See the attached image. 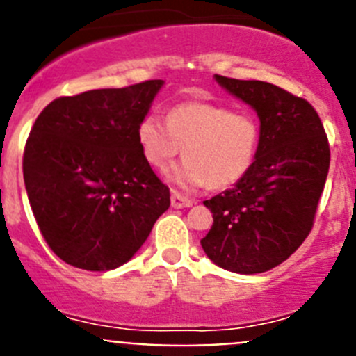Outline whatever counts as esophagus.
<instances>
[{
    "label": "esophagus",
    "instance_id": "obj_1",
    "mask_svg": "<svg viewBox=\"0 0 356 356\" xmlns=\"http://www.w3.org/2000/svg\"><path fill=\"white\" fill-rule=\"evenodd\" d=\"M171 205L175 207V209H185V207L193 205V200H188V197L184 196V194L172 191V194H171Z\"/></svg>",
    "mask_w": 356,
    "mask_h": 356
}]
</instances>
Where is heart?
I'll use <instances>...</instances> for the list:
<instances>
[{"label":"heart","instance_id":"b5f03b06","mask_svg":"<svg viewBox=\"0 0 356 356\" xmlns=\"http://www.w3.org/2000/svg\"><path fill=\"white\" fill-rule=\"evenodd\" d=\"M260 121L248 108L213 102H185L169 108L168 119L149 112L137 124L143 156L165 169L184 146L187 159L169 178L181 187L228 188L253 165L260 146Z\"/></svg>","mask_w":356,"mask_h":356}]
</instances>
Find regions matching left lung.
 Returning <instances> with one entry per match:
<instances>
[{"mask_svg":"<svg viewBox=\"0 0 356 356\" xmlns=\"http://www.w3.org/2000/svg\"><path fill=\"white\" fill-rule=\"evenodd\" d=\"M260 118L257 159L234 188L203 201L213 225L201 238L207 257L241 275L269 271L308 237L330 169L325 127L307 99L278 85L216 74Z\"/></svg>","mask_w":356,"mask_h":356,"instance_id":"left-lung-1","label":"left lung"}]
</instances>
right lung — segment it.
<instances>
[{
    "label": "right lung",
    "instance_id": "obj_1",
    "mask_svg": "<svg viewBox=\"0 0 356 356\" xmlns=\"http://www.w3.org/2000/svg\"><path fill=\"white\" fill-rule=\"evenodd\" d=\"M162 83L60 96L33 122L23 155L28 200L46 244L69 266H122L171 205L137 140Z\"/></svg>",
    "mask_w": 356,
    "mask_h": 356
}]
</instances>
